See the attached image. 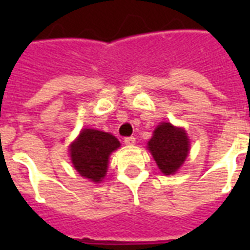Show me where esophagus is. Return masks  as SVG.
<instances>
[{"instance_id":"obj_1","label":"esophagus","mask_w":250,"mask_h":250,"mask_svg":"<svg viewBox=\"0 0 250 250\" xmlns=\"http://www.w3.org/2000/svg\"><path fill=\"white\" fill-rule=\"evenodd\" d=\"M125 145H135V143H136V139H135L133 136L125 137Z\"/></svg>"}]
</instances>
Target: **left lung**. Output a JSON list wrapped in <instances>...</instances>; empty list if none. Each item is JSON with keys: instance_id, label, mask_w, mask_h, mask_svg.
I'll list each match as a JSON object with an SVG mask.
<instances>
[{"instance_id": "obj_1", "label": "left lung", "mask_w": 250, "mask_h": 250, "mask_svg": "<svg viewBox=\"0 0 250 250\" xmlns=\"http://www.w3.org/2000/svg\"><path fill=\"white\" fill-rule=\"evenodd\" d=\"M148 148L165 175L175 174L189 152V140L186 131L171 123H161L149 140Z\"/></svg>"}]
</instances>
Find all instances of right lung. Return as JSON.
<instances>
[{
    "instance_id": "obj_1",
    "label": "right lung",
    "mask_w": 250,
    "mask_h": 250,
    "mask_svg": "<svg viewBox=\"0 0 250 250\" xmlns=\"http://www.w3.org/2000/svg\"><path fill=\"white\" fill-rule=\"evenodd\" d=\"M119 141L110 133L86 128L70 146L71 162L82 176L101 182L107 170L109 156L119 148Z\"/></svg>"
}]
</instances>
